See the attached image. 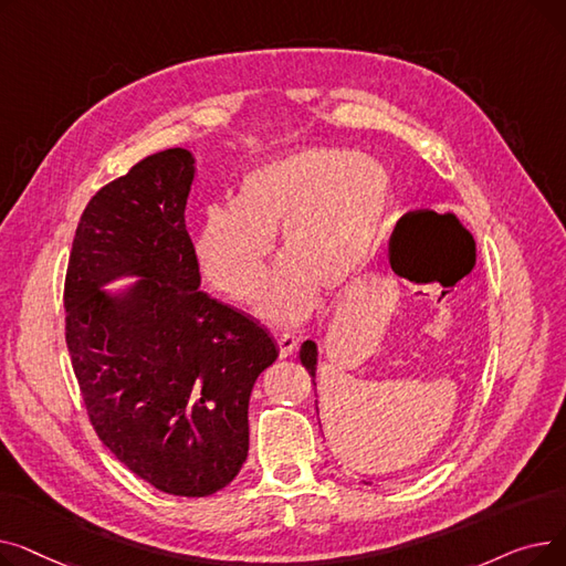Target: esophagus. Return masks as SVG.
<instances>
[{
    "mask_svg": "<svg viewBox=\"0 0 566 566\" xmlns=\"http://www.w3.org/2000/svg\"><path fill=\"white\" fill-rule=\"evenodd\" d=\"M277 348H280V358H289V355H293V350L298 348V337L289 333L277 335Z\"/></svg>",
    "mask_w": 566,
    "mask_h": 566,
    "instance_id": "obj_1",
    "label": "esophagus"
}]
</instances>
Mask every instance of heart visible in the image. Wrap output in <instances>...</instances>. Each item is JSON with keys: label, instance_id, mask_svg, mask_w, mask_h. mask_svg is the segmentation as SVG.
<instances>
[{"label": "heart", "instance_id": "b5f03b06", "mask_svg": "<svg viewBox=\"0 0 566 566\" xmlns=\"http://www.w3.org/2000/svg\"><path fill=\"white\" fill-rule=\"evenodd\" d=\"M390 206V176L376 160L307 148L248 171L233 203L206 208L197 261L227 298L252 303L280 233L286 256L268 277L259 312L295 325L318 305L321 286L346 293L358 284Z\"/></svg>", "mask_w": 566, "mask_h": 566}]
</instances>
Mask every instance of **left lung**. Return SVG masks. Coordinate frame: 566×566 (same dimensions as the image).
I'll return each mask as SVG.
<instances>
[{"mask_svg":"<svg viewBox=\"0 0 566 566\" xmlns=\"http://www.w3.org/2000/svg\"><path fill=\"white\" fill-rule=\"evenodd\" d=\"M301 363L303 367L310 371L312 376V382H314V376H316V344L314 342H305L303 348H301ZM316 385V382H314ZM316 392V390H314Z\"/></svg>","mask_w":566,"mask_h":566,"instance_id":"left-lung-1","label":"left lung"}]
</instances>
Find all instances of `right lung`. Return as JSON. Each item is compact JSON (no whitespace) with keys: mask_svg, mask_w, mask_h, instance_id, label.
<instances>
[{"mask_svg":"<svg viewBox=\"0 0 566 566\" xmlns=\"http://www.w3.org/2000/svg\"><path fill=\"white\" fill-rule=\"evenodd\" d=\"M186 148L146 156L103 186L77 222L64 282L66 346L105 448L169 495L224 489L248 459V403L277 358L261 325L199 289L186 229ZM145 280L112 302L97 286Z\"/></svg>","mask_w":566,"mask_h":566,"instance_id":"obj_1","label":"right lung"}]
</instances>
